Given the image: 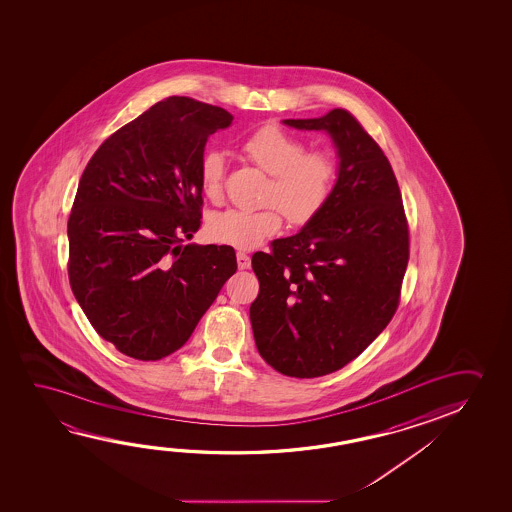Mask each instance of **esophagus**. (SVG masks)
I'll list each match as a JSON object with an SVG mask.
<instances>
[{
  "instance_id": "1",
  "label": "esophagus",
  "mask_w": 512,
  "mask_h": 512,
  "mask_svg": "<svg viewBox=\"0 0 512 512\" xmlns=\"http://www.w3.org/2000/svg\"><path fill=\"white\" fill-rule=\"evenodd\" d=\"M237 266L239 269H248L252 266V259L243 252H237Z\"/></svg>"
}]
</instances>
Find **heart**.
<instances>
[{
  "mask_svg": "<svg viewBox=\"0 0 512 512\" xmlns=\"http://www.w3.org/2000/svg\"><path fill=\"white\" fill-rule=\"evenodd\" d=\"M239 150L244 159L269 173L266 207L216 212L207 223L212 241L237 250H253L277 234L284 216L294 227L309 225L325 210L336 185V160L327 151L307 150L298 135L275 123L246 135ZM198 184L210 202H219L225 189V159L219 151L203 153Z\"/></svg>",
  "mask_w": 512,
  "mask_h": 512,
  "instance_id": "1",
  "label": "heart"
}]
</instances>
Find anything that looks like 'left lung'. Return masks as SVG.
Returning <instances> with one entry per match:
<instances>
[{
	"label": "left lung",
	"mask_w": 512,
	"mask_h": 512,
	"mask_svg": "<svg viewBox=\"0 0 512 512\" xmlns=\"http://www.w3.org/2000/svg\"><path fill=\"white\" fill-rule=\"evenodd\" d=\"M327 130L339 178L318 218L253 253L259 296L250 307L260 357L285 377L316 378L357 359L389 325L409 262L402 193L377 141L352 112L285 119Z\"/></svg>",
	"instance_id": "1"
}]
</instances>
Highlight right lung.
<instances>
[{
	"instance_id": "right-lung-1",
	"label": "right lung",
	"mask_w": 512,
	"mask_h": 512,
	"mask_svg": "<svg viewBox=\"0 0 512 512\" xmlns=\"http://www.w3.org/2000/svg\"><path fill=\"white\" fill-rule=\"evenodd\" d=\"M234 116L169 96L101 143L68 219L69 284L94 330L137 361L182 348L237 269L232 246L184 239L202 225L198 164Z\"/></svg>"
}]
</instances>
